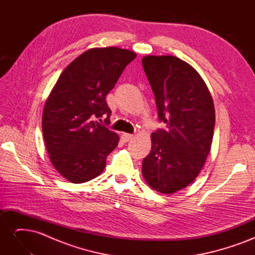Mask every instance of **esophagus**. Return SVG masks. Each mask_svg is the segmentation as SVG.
Here are the masks:
<instances>
[{
  "label": "esophagus",
  "mask_w": 255,
  "mask_h": 255,
  "mask_svg": "<svg viewBox=\"0 0 255 255\" xmlns=\"http://www.w3.org/2000/svg\"><path fill=\"white\" fill-rule=\"evenodd\" d=\"M132 138H133L132 134H128V133L122 134V139L125 141H129L130 139H132Z\"/></svg>",
  "instance_id": "34e87169"
}]
</instances>
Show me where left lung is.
<instances>
[{"instance_id":"left-lung-1","label":"left lung","mask_w":255,"mask_h":255,"mask_svg":"<svg viewBox=\"0 0 255 255\" xmlns=\"http://www.w3.org/2000/svg\"><path fill=\"white\" fill-rule=\"evenodd\" d=\"M144 73L165 128L152 133V148L142 160V175L150 186L173 194L194 181L205 163L213 141L215 109L199 73L175 56H144Z\"/></svg>"}]
</instances>
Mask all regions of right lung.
<instances>
[{
    "instance_id": "1",
    "label": "right lung",
    "mask_w": 255,
    "mask_h": 255,
    "mask_svg": "<svg viewBox=\"0 0 255 255\" xmlns=\"http://www.w3.org/2000/svg\"><path fill=\"white\" fill-rule=\"evenodd\" d=\"M134 52L115 47L90 49L76 57L60 74L44 104L42 133L50 159L69 182L85 183L101 174L106 157L118 145L119 136L110 123L106 96Z\"/></svg>"
}]
</instances>
